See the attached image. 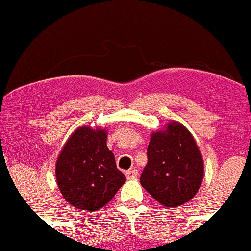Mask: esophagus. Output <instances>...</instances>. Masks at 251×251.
Returning a JSON list of instances; mask_svg holds the SVG:
<instances>
[{
	"label": "esophagus",
	"mask_w": 251,
	"mask_h": 251,
	"mask_svg": "<svg viewBox=\"0 0 251 251\" xmlns=\"http://www.w3.org/2000/svg\"><path fill=\"white\" fill-rule=\"evenodd\" d=\"M137 176H138V170L132 169V170H128V171H126V178H127V179H133V178H137Z\"/></svg>",
	"instance_id": "1"
}]
</instances>
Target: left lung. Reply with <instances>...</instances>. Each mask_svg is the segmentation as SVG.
Segmentation results:
<instances>
[{"label": "left lung", "instance_id": "obj_1", "mask_svg": "<svg viewBox=\"0 0 251 251\" xmlns=\"http://www.w3.org/2000/svg\"><path fill=\"white\" fill-rule=\"evenodd\" d=\"M204 176L201 151L189 129L178 122L153 132L140 184L158 203L175 208L195 197Z\"/></svg>", "mask_w": 251, "mask_h": 251}]
</instances>
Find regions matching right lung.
<instances>
[{
    "label": "right lung",
    "instance_id": "add662e5",
    "mask_svg": "<svg viewBox=\"0 0 251 251\" xmlns=\"http://www.w3.org/2000/svg\"><path fill=\"white\" fill-rule=\"evenodd\" d=\"M106 140V129L81 126L72 133L57 157V186L74 208L97 211L125 183V175L117 169Z\"/></svg>",
    "mask_w": 251,
    "mask_h": 251
}]
</instances>
